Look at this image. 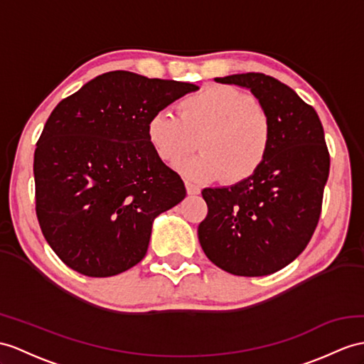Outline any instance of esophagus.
I'll return each instance as SVG.
<instances>
[{"label":"esophagus","mask_w":364,"mask_h":364,"mask_svg":"<svg viewBox=\"0 0 364 364\" xmlns=\"http://www.w3.org/2000/svg\"><path fill=\"white\" fill-rule=\"evenodd\" d=\"M185 188H187V193L188 194H199L200 193V188L199 187H196V185H193V183H190V182H185Z\"/></svg>","instance_id":"obj_1"}]
</instances>
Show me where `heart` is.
<instances>
[{
  "label": "heart",
  "instance_id": "1",
  "mask_svg": "<svg viewBox=\"0 0 364 364\" xmlns=\"http://www.w3.org/2000/svg\"><path fill=\"white\" fill-rule=\"evenodd\" d=\"M177 114H153L146 136L156 156L170 166L200 148L199 156L179 166L188 179L203 183L225 177L228 183H239L267 161L273 123L252 94L230 85L207 86L183 97Z\"/></svg>",
  "mask_w": 364,
  "mask_h": 364
}]
</instances>
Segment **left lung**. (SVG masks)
<instances>
[{"instance_id":"obj_1","label":"left lung","mask_w":364,"mask_h":364,"mask_svg":"<svg viewBox=\"0 0 364 364\" xmlns=\"http://www.w3.org/2000/svg\"><path fill=\"white\" fill-rule=\"evenodd\" d=\"M249 87L267 109L273 140L267 161L250 179L205 188L208 213L198 228L207 258L237 277L284 269L303 252L318 225L331 156L312 106L279 80L261 73L216 78Z\"/></svg>"}]
</instances>
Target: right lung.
<instances>
[{"mask_svg":"<svg viewBox=\"0 0 364 364\" xmlns=\"http://www.w3.org/2000/svg\"><path fill=\"white\" fill-rule=\"evenodd\" d=\"M198 90L112 70L50 112L33 154L35 211L68 267L106 278L145 258L154 218L187 194L149 144L148 120Z\"/></svg>","mask_w":364,"mask_h":364,"instance_id":"obj_1","label":"right lung"}]
</instances>
